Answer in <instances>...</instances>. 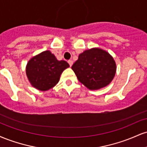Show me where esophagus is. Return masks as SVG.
<instances>
[{
    "mask_svg": "<svg viewBox=\"0 0 147 147\" xmlns=\"http://www.w3.org/2000/svg\"><path fill=\"white\" fill-rule=\"evenodd\" d=\"M68 62L69 65H70V67H71V66H72V64H73V61H72V60H69Z\"/></svg>",
    "mask_w": 147,
    "mask_h": 147,
    "instance_id": "1",
    "label": "esophagus"
}]
</instances>
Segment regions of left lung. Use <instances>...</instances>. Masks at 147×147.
<instances>
[{
  "mask_svg": "<svg viewBox=\"0 0 147 147\" xmlns=\"http://www.w3.org/2000/svg\"><path fill=\"white\" fill-rule=\"evenodd\" d=\"M72 69L86 87L90 90H98L109 85L113 79L116 64L109 52L94 48L80 54Z\"/></svg>",
  "mask_w": 147,
  "mask_h": 147,
  "instance_id": "left-lung-1",
  "label": "left lung"
}]
</instances>
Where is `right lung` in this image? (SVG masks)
Listing matches in <instances>:
<instances>
[{"mask_svg": "<svg viewBox=\"0 0 147 147\" xmlns=\"http://www.w3.org/2000/svg\"><path fill=\"white\" fill-rule=\"evenodd\" d=\"M69 66L65 61L57 60L50 50H46L28 61L26 75L33 87L46 91L58 83L61 73Z\"/></svg>", "mask_w": 147, "mask_h": 147, "instance_id": "obj_1", "label": "right lung"}]
</instances>
